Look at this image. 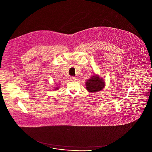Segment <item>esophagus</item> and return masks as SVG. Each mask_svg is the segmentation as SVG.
<instances>
[{
    "instance_id": "1",
    "label": "esophagus",
    "mask_w": 152,
    "mask_h": 152,
    "mask_svg": "<svg viewBox=\"0 0 152 152\" xmlns=\"http://www.w3.org/2000/svg\"><path fill=\"white\" fill-rule=\"evenodd\" d=\"M70 80H71V81H75V80H76V77H70Z\"/></svg>"
}]
</instances>
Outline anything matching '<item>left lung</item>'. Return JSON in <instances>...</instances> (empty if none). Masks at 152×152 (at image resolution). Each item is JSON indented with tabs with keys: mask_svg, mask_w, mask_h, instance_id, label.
Segmentation results:
<instances>
[{
	"mask_svg": "<svg viewBox=\"0 0 152 152\" xmlns=\"http://www.w3.org/2000/svg\"><path fill=\"white\" fill-rule=\"evenodd\" d=\"M85 85L88 91L91 93H95L103 89L105 86V82L99 75H95L85 82Z\"/></svg>",
	"mask_w": 152,
	"mask_h": 152,
	"instance_id": "left-lung-1",
	"label": "left lung"
}]
</instances>
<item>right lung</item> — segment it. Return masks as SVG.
Segmentation results:
<instances>
[{
	"instance_id": "obj_1",
	"label": "right lung",
	"mask_w": 152,
	"mask_h": 152,
	"mask_svg": "<svg viewBox=\"0 0 152 152\" xmlns=\"http://www.w3.org/2000/svg\"><path fill=\"white\" fill-rule=\"evenodd\" d=\"M59 86H56V87H55L54 88V91H57V90H58L59 89Z\"/></svg>"
}]
</instances>
